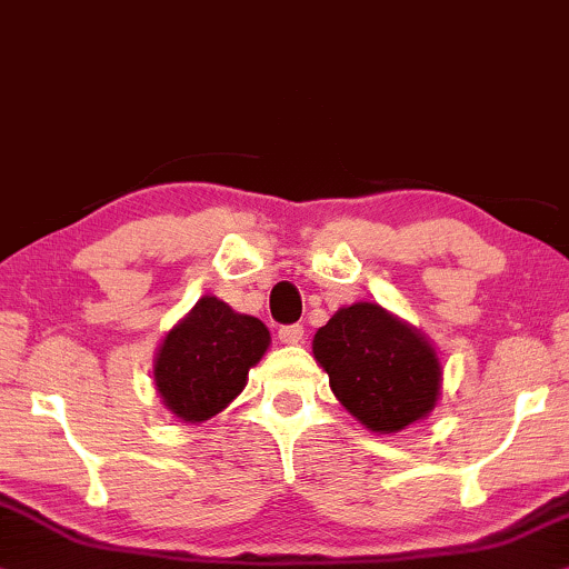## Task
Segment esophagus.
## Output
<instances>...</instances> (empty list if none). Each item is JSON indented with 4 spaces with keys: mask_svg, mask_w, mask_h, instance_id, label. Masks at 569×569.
I'll return each mask as SVG.
<instances>
[{
    "mask_svg": "<svg viewBox=\"0 0 569 569\" xmlns=\"http://www.w3.org/2000/svg\"><path fill=\"white\" fill-rule=\"evenodd\" d=\"M278 338L283 343H301V341H305V328H301L299 322H293V326H280Z\"/></svg>",
    "mask_w": 569,
    "mask_h": 569,
    "instance_id": "esophagus-1",
    "label": "esophagus"
}]
</instances>
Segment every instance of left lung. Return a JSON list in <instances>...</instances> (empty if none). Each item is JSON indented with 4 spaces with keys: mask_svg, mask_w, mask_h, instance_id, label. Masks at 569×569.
<instances>
[{
    "mask_svg": "<svg viewBox=\"0 0 569 569\" xmlns=\"http://www.w3.org/2000/svg\"><path fill=\"white\" fill-rule=\"evenodd\" d=\"M312 351L338 401L376 433H397L436 405L441 365L433 347L383 307L338 309L315 333Z\"/></svg>",
    "mask_w": 569,
    "mask_h": 569,
    "instance_id": "left-lung-1",
    "label": "left lung"
}]
</instances>
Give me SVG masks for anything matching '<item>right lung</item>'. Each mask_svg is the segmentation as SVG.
Returning a JSON list of instances; mask_svg holds the SVG:
<instances>
[{
  "instance_id": "add662e5",
  "label": "right lung",
  "mask_w": 569,
  "mask_h": 569,
  "mask_svg": "<svg viewBox=\"0 0 569 569\" xmlns=\"http://www.w3.org/2000/svg\"><path fill=\"white\" fill-rule=\"evenodd\" d=\"M268 343L270 330L257 318L233 312L214 297L199 299L157 355L154 383L164 407L186 422L218 415L243 391L249 368Z\"/></svg>"
}]
</instances>
